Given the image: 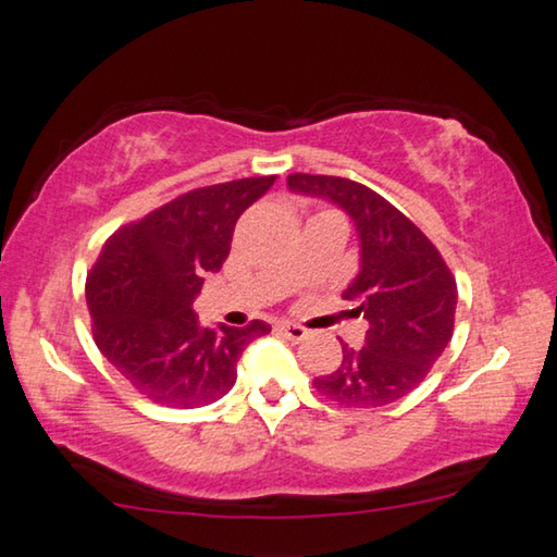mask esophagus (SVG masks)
I'll list each match as a JSON object with an SVG mask.
<instances>
[{"label":"esophagus","mask_w":557,"mask_h":557,"mask_svg":"<svg viewBox=\"0 0 557 557\" xmlns=\"http://www.w3.org/2000/svg\"><path fill=\"white\" fill-rule=\"evenodd\" d=\"M280 332L285 334L287 339H293V342H302V339H307V334H310V332L305 330V326L293 324V322H282L280 324Z\"/></svg>","instance_id":"1"}]
</instances>
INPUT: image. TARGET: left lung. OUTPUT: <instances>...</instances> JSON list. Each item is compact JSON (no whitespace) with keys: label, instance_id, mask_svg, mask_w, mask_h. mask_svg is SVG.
I'll return each mask as SVG.
<instances>
[{"label":"left lung","instance_id":"left-lung-1","mask_svg":"<svg viewBox=\"0 0 557 557\" xmlns=\"http://www.w3.org/2000/svg\"><path fill=\"white\" fill-rule=\"evenodd\" d=\"M289 190L332 200L359 237V272L342 297L357 302L364 347L342 344V364L314 389L349 409L392 404L423 382L454 334L456 280L434 243L367 185L337 175H287Z\"/></svg>","mask_w":557,"mask_h":557}]
</instances>
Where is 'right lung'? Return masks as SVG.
<instances>
[{"mask_svg":"<svg viewBox=\"0 0 557 557\" xmlns=\"http://www.w3.org/2000/svg\"><path fill=\"white\" fill-rule=\"evenodd\" d=\"M277 175L183 193L153 213L119 227L86 277V305L101 355L138 394L161 406L193 409L233 389L237 359L270 332L202 326L193 312L202 277L223 268L233 231Z\"/></svg>","mask_w":557,"mask_h":557,"instance_id":"add662e5","label":"right lung"}]
</instances>
